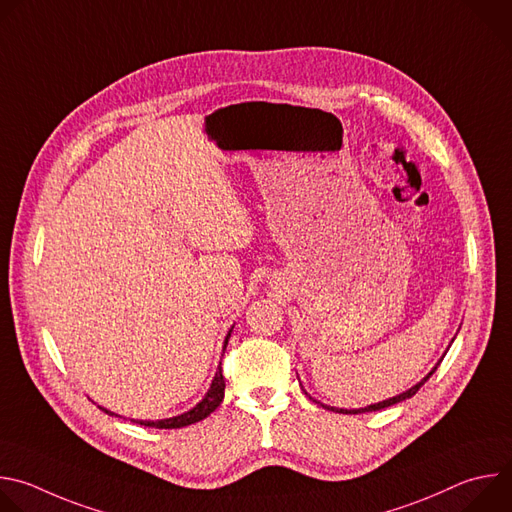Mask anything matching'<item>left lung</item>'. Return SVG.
Segmentation results:
<instances>
[{
	"instance_id": "1",
	"label": "left lung",
	"mask_w": 512,
	"mask_h": 512,
	"mask_svg": "<svg viewBox=\"0 0 512 512\" xmlns=\"http://www.w3.org/2000/svg\"><path fill=\"white\" fill-rule=\"evenodd\" d=\"M454 342V340H452ZM446 356V354H444ZM444 356L440 358V362L444 360ZM440 362H437L435 364V367L417 383V385H413L411 389H407L405 393H401V395H395V397H391V399H385V401H379V403H375V405H367V407H364V409H336V407H330V405H324V403H320L324 409H332V411H336V413H369V411H379V409H385V407H391V405H397V403H401V401H405V399H409V397H413L419 389H421V385L435 373V369L437 367H440ZM318 403V401H316Z\"/></svg>"
}]
</instances>
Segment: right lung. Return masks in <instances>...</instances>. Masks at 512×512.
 Returning a JSON list of instances; mask_svg holds the SVG:
<instances>
[{
    "mask_svg": "<svg viewBox=\"0 0 512 512\" xmlns=\"http://www.w3.org/2000/svg\"><path fill=\"white\" fill-rule=\"evenodd\" d=\"M231 332L233 328L229 330L227 338H225V346H223V352L227 350V344H229V338H231ZM225 399V377H223V367H218L214 379H212V385L208 389V393L204 395V399L200 403H196V407H192L190 411L182 413V415H176V417H168V419H158V421H143V419H131L133 423H139V425H145V427H156V429H178V427H186V425H192L196 421H202L204 417H208L218 405L223 403ZM103 409V407H99ZM105 413L109 415H115L111 413L109 409H103ZM115 417H121V415H115Z\"/></svg>",
    "mask_w": 512,
    "mask_h": 512,
    "instance_id": "obj_1",
    "label": "right lung"
}]
</instances>
